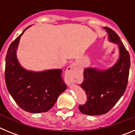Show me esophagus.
<instances>
[{
    "mask_svg": "<svg viewBox=\"0 0 135 135\" xmlns=\"http://www.w3.org/2000/svg\"><path fill=\"white\" fill-rule=\"evenodd\" d=\"M76 65L72 64L67 68L65 72V80L68 84H70L74 81L76 76Z\"/></svg>",
    "mask_w": 135,
    "mask_h": 135,
    "instance_id": "1",
    "label": "esophagus"
}]
</instances>
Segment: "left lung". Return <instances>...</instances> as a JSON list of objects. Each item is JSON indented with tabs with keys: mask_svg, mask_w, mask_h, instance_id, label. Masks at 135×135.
I'll return each instance as SVG.
<instances>
[{
	"mask_svg": "<svg viewBox=\"0 0 135 135\" xmlns=\"http://www.w3.org/2000/svg\"><path fill=\"white\" fill-rule=\"evenodd\" d=\"M110 42L118 45L119 58L107 70L94 68L84 69L80 87L85 90L86 103L80 105L81 113L89 115H102L112 109L126 90L131 66L130 55L118 35L109 27H103Z\"/></svg>",
	"mask_w": 135,
	"mask_h": 135,
	"instance_id": "8db88e82",
	"label": "left lung"
}]
</instances>
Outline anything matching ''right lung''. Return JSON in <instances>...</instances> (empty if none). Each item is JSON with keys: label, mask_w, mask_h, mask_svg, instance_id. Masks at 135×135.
<instances>
[{"label": "right lung", "mask_w": 135, "mask_h": 135, "mask_svg": "<svg viewBox=\"0 0 135 135\" xmlns=\"http://www.w3.org/2000/svg\"><path fill=\"white\" fill-rule=\"evenodd\" d=\"M29 27L9 46L6 55L5 82L10 95L23 110L42 113L53 108L67 85L62 79L60 69L33 71L20 65L17 50L20 38Z\"/></svg>", "instance_id": "add662e5"}]
</instances>
